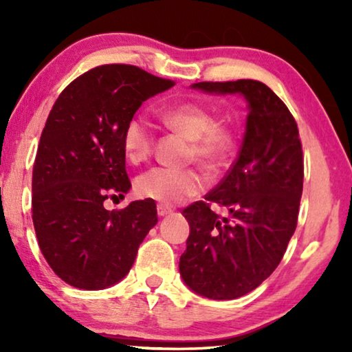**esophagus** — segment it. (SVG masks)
<instances>
[{
  "instance_id": "34e87169",
  "label": "esophagus",
  "mask_w": 352,
  "mask_h": 352,
  "mask_svg": "<svg viewBox=\"0 0 352 352\" xmlns=\"http://www.w3.org/2000/svg\"><path fill=\"white\" fill-rule=\"evenodd\" d=\"M157 213H158V216H166V214L171 213V208H170V206L163 205V204H158L157 205Z\"/></svg>"
}]
</instances>
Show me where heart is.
<instances>
[{
  "label": "heart",
  "mask_w": 352,
  "mask_h": 352,
  "mask_svg": "<svg viewBox=\"0 0 352 352\" xmlns=\"http://www.w3.org/2000/svg\"><path fill=\"white\" fill-rule=\"evenodd\" d=\"M158 120L173 131L190 141L187 158L200 163L205 170L216 171L228 162L235 147V133L226 123L216 120L213 110L197 102H181L163 109ZM155 136L144 118H133L123 131V151L129 163L147 160L153 152ZM205 189V179L195 170L155 166L142 173L136 181V190L146 199L173 205Z\"/></svg>",
  "instance_id": "b5f03b06"
}]
</instances>
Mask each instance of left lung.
Masks as SVG:
<instances>
[{"label": "left lung", "instance_id": "1", "mask_svg": "<svg viewBox=\"0 0 352 352\" xmlns=\"http://www.w3.org/2000/svg\"><path fill=\"white\" fill-rule=\"evenodd\" d=\"M206 93H240L248 100L239 157L205 200L182 210L190 234L179 272L192 290L234 300L261 285L282 261L296 229L305 158L298 124L283 100L261 81H201ZM224 206L230 219L210 210Z\"/></svg>", "mask_w": 352, "mask_h": 352}]
</instances>
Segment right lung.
I'll return each mask as SVG.
<instances>
[{"label": "right lung", "mask_w": 352, "mask_h": 352, "mask_svg": "<svg viewBox=\"0 0 352 352\" xmlns=\"http://www.w3.org/2000/svg\"><path fill=\"white\" fill-rule=\"evenodd\" d=\"M175 86L136 65L105 64L59 94L33 163L32 219L43 256L81 290L107 288L126 276L139 245L157 224L155 201L105 210L131 187L123 131L144 100Z\"/></svg>", "instance_id": "obj_1"}]
</instances>
